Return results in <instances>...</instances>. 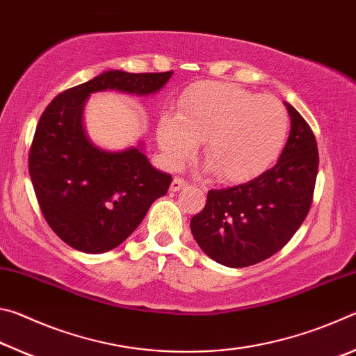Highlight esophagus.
Returning <instances> with one entry per match:
<instances>
[{
    "mask_svg": "<svg viewBox=\"0 0 356 356\" xmlns=\"http://www.w3.org/2000/svg\"><path fill=\"white\" fill-rule=\"evenodd\" d=\"M186 185H188V182H186L185 179H182V177H176V179L172 180V184H171V190H172V191H179V190L185 188Z\"/></svg>",
    "mask_w": 356,
    "mask_h": 356,
    "instance_id": "1",
    "label": "esophagus"
}]
</instances>
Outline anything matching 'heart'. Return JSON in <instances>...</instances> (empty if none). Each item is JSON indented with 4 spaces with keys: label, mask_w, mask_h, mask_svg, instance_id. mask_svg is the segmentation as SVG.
Wrapping results in <instances>:
<instances>
[{
    "label": "heart",
    "mask_w": 356,
    "mask_h": 356,
    "mask_svg": "<svg viewBox=\"0 0 356 356\" xmlns=\"http://www.w3.org/2000/svg\"><path fill=\"white\" fill-rule=\"evenodd\" d=\"M159 144L168 163L182 166L204 141V156L226 182H245L278 159L289 131L286 108L229 83H206L185 94L179 113L160 119Z\"/></svg>",
    "instance_id": "heart-1"
}]
</instances>
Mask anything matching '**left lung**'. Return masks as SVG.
Listing matches in <instances>:
<instances>
[{
	"mask_svg": "<svg viewBox=\"0 0 356 356\" xmlns=\"http://www.w3.org/2000/svg\"><path fill=\"white\" fill-rule=\"evenodd\" d=\"M286 106L291 135L278 163L246 184L210 190L206 206L191 218V234L201 250L226 267H250L273 256L309 213L317 143L303 116Z\"/></svg>",
	"mask_w": 356,
	"mask_h": 356,
	"instance_id": "left-lung-1",
	"label": "left lung"
}]
</instances>
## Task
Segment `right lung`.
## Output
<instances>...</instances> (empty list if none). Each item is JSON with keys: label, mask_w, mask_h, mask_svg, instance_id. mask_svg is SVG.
Returning a JSON list of instances; mask_svg holds the SVG:
<instances>
[{"label": "right lung", "mask_w": 356, "mask_h": 356, "mask_svg": "<svg viewBox=\"0 0 356 356\" xmlns=\"http://www.w3.org/2000/svg\"><path fill=\"white\" fill-rule=\"evenodd\" d=\"M172 70L129 74L110 70L58 94L45 108L28 155L35 197L53 232L78 251L116 248L140 226L172 177L156 171L138 147L106 152L84 135L81 114L89 94L116 91L147 95Z\"/></svg>", "instance_id": "right-lung-1"}]
</instances>
